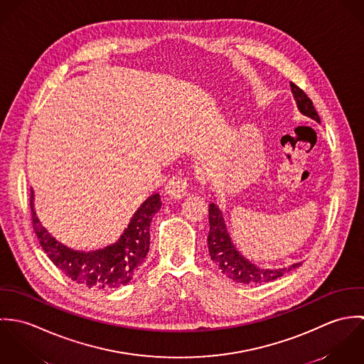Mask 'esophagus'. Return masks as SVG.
I'll use <instances>...</instances> for the list:
<instances>
[{
  "instance_id": "1",
  "label": "esophagus",
  "mask_w": 364,
  "mask_h": 364,
  "mask_svg": "<svg viewBox=\"0 0 364 364\" xmlns=\"http://www.w3.org/2000/svg\"><path fill=\"white\" fill-rule=\"evenodd\" d=\"M186 189H188V179L182 175H175L166 183L165 193L171 199H182L186 195Z\"/></svg>"
}]
</instances>
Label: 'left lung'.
I'll list each match as a JSON object with an SVG mask.
<instances>
[{"label": "left lung", "mask_w": 364, "mask_h": 364, "mask_svg": "<svg viewBox=\"0 0 364 364\" xmlns=\"http://www.w3.org/2000/svg\"><path fill=\"white\" fill-rule=\"evenodd\" d=\"M291 94L296 101L299 110L314 119L316 123H321V119L312 105L311 100L300 90L296 84L290 82ZM208 254L211 260L218 266V269L231 280L244 284H260L267 283L274 279L282 277L284 273L301 266V262L293 263L287 267H262L251 260L247 259L234 245L232 238L227 230V224L223 217V211L217 203H211L208 208Z\"/></svg>", "instance_id": "left-lung-1"}]
</instances>
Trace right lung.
<instances>
[{
  "label": "right lung",
  "instance_id": "1",
  "mask_svg": "<svg viewBox=\"0 0 364 364\" xmlns=\"http://www.w3.org/2000/svg\"><path fill=\"white\" fill-rule=\"evenodd\" d=\"M31 189L32 221L41 245L53 263L71 280L97 291H109L127 284L146 259L150 250V223L161 208L159 195L153 193L137 208L120 238L95 251L73 250L42 225L35 210Z\"/></svg>",
  "mask_w": 364,
  "mask_h": 364
}]
</instances>
